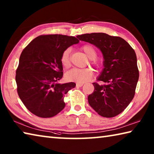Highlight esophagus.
Returning <instances> with one entry per match:
<instances>
[{
  "instance_id": "34e87169",
  "label": "esophagus",
  "mask_w": 154,
  "mask_h": 154,
  "mask_svg": "<svg viewBox=\"0 0 154 154\" xmlns=\"http://www.w3.org/2000/svg\"><path fill=\"white\" fill-rule=\"evenodd\" d=\"M83 85V83H76V85L77 87H82Z\"/></svg>"
}]
</instances>
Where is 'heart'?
<instances>
[{
  "instance_id": "b5f03b06",
  "label": "heart",
  "mask_w": 154,
  "mask_h": 154,
  "mask_svg": "<svg viewBox=\"0 0 154 154\" xmlns=\"http://www.w3.org/2000/svg\"><path fill=\"white\" fill-rule=\"evenodd\" d=\"M82 50L84 51L85 55L90 60H93V64L98 66L99 62L95 60L97 56L96 49L91 45H85L82 47ZM71 49H66L63 51L60 57V62L62 66L67 68L70 66L69 55ZM93 75V71L90 68L85 69H72L68 71L65 77L70 82H75L77 83H84L88 82Z\"/></svg>"
}]
</instances>
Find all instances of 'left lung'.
<instances>
[{"label":"left lung","mask_w":154,"mask_h":154,"mask_svg":"<svg viewBox=\"0 0 154 154\" xmlns=\"http://www.w3.org/2000/svg\"><path fill=\"white\" fill-rule=\"evenodd\" d=\"M77 38L95 45L104 59V68L97 80L105 84L93 83L94 92L88 96V103L101 116H118L133 99L139 80L134 50L122 38L106 33L84 34Z\"/></svg>","instance_id":"obj_1"}]
</instances>
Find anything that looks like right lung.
Segmentation results:
<instances>
[{
	"mask_svg": "<svg viewBox=\"0 0 154 154\" xmlns=\"http://www.w3.org/2000/svg\"><path fill=\"white\" fill-rule=\"evenodd\" d=\"M79 41L62 35H41L22 51L15 81L19 97L28 110L40 118H51L64 108V96L74 82L58 83L63 76L60 57Z\"/></svg>",
	"mask_w": 154,
	"mask_h": 154,
	"instance_id": "1",
	"label": "right lung"
}]
</instances>
